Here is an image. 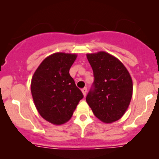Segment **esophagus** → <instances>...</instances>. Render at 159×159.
I'll use <instances>...</instances> for the list:
<instances>
[{
    "label": "esophagus",
    "instance_id": "1",
    "mask_svg": "<svg viewBox=\"0 0 159 159\" xmlns=\"http://www.w3.org/2000/svg\"><path fill=\"white\" fill-rule=\"evenodd\" d=\"M87 87H84V88H83L82 89V92H83V94H84V96H86V94H87Z\"/></svg>",
    "mask_w": 159,
    "mask_h": 159
}]
</instances>
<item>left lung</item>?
<instances>
[{
  "label": "left lung",
  "mask_w": 159,
  "mask_h": 159,
  "mask_svg": "<svg viewBox=\"0 0 159 159\" xmlns=\"http://www.w3.org/2000/svg\"><path fill=\"white\" fill-rule=\"evenodd\" d=\"M94 83L86 101L94 116L112 123L125 114L132 96V80L127 68L117 58L104 51L88 53Z\"/></svg>",
  "instance_id": "1"
}]
</instances>
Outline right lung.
<instances>
[{
    "label": "right lung",
    "mask_w": 159,
    "mask_h": 159,
    "mask_svg": "<svg viewBox=\"0 0 159 159\" xmlns=\"http://www.w3.org/2000/svg\"><path fill=\"white\" fill-rule=\"evenodd\" d=\"M76 57L75 53H53L43 60L32 77L30 90L36 109L53 125L68 121L84 98L69 74Z\"/></svg>",
    "instance_id": "add662e5"
}]
</instances>
